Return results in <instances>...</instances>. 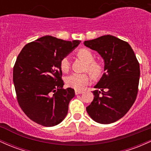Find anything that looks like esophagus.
<instances>
[{"label": "esophagus", "mask_w": 151, "mask_h": 151, "mask_svg": "<svg viewBox=\"0 0 151 151\" xmlns=\"http://www.w3.org/2000/svg\"><path fill=\"white\" fill-rule=\"evenodd\" d=\"M75 93H76V95L81 94V93H83V91H75Z\"/></svg>", "instance_id": "1"}]
</instances>
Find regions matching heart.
<instances>
[{
    "label": "heart",
    "instance_id": "1",
    "mask_svg": "<svg viewBox=\"0 0 151 151\" xmlns=\"http://www.w3.org/2000/svg\"><path fill=\"white\" fill-rule=\"evenodd\" d=\"M78 56L82 58L87 63L86 69L93 76L100 75L102 71V65L99 63L93 61V54L87 48H82L78 51ZM60 69L63 72H68L70 68V59L69 56H64L62 58L60 62ZM65 83L68 87L76 90L81 91L91 81V77L87 73H74L71 75L67 76L65 79Z\"/></svg>",
    "mask_w": 151,
    "mask_h": 151
}]
</instances>
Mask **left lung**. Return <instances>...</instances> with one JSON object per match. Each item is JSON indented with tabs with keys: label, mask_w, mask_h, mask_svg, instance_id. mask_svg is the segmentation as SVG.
I'll use <instances>...</instances> for the list:
<instances>
[{
	"label": "left lung",
	"mask_w": 151,
	"mask_h": 151,
	"mask_svg": "<svg viewBox=\"0 0 151 151\" xmlns=\"http://www.w3.org/2000/svg\"><path fill=\"white\" fill-rule=\"evenodd\" d=\"M84 45L104 60L102 77L94 86L93 101L86 108L93 121L110 124L123 118L136 99L140 65L130 45L111 35H103Z\"/></svg>",
	"instance_id": "8db88e82"
}]
</instances>
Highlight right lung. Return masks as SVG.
Returning <instances> with one entry per match:
<instances>
[{"instance_id":"add662e5","label":"right lung","mask_w":151,"mask_h":151,"mask_svg":"<svg viewBox=\"0 0 151 151\" xmlns=\"http://www.w3.org/2000/svg\"><path fill=\"white\" fill-rule=\"evenodd\" d=\"M80 43L45 35L26 44L18 55L13 76L17 100L38 124L56 126L66 116L75 91L63 88L60 62Z\"/></svg>"}]
</instances>
